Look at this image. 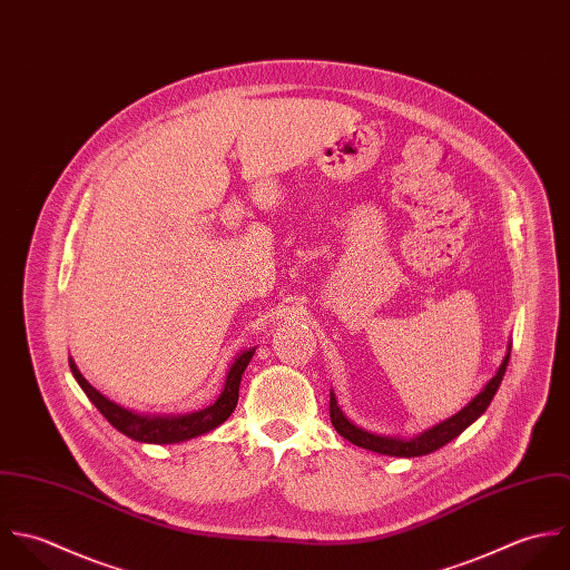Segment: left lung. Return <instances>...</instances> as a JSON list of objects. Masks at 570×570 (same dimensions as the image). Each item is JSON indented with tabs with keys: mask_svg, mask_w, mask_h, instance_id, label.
<instances>
[{
	"mask_svg": "<svg viewBox=\"0 0 570 570\" xmlns=\"http://www.w3.org/2000/svg\"><path fill=\"white\" fill-rule=\"evenodd\" d=\"M509 356H511V342L507 345V354H504L500 367L487 381V385L460 412H455L454 416H450V419H445V421L423 430L416 436H410V439L385 436V434H374V432H367V430L354 425L343 414L342 407L337 405L335 392H331V421H333V428L337 430V434L343 436L345 441H350L352 445L363 448L367 452L396 455V458H416V455L432 454V452L445 448L448 443H452L469 425H473L487 412L489 403L493 401V396H495V392H498V387L502 383V376H504L507 365H509Z\"/></svg>",
	"mask_w": 570,
	"mask_h": 570,
	"instance_id": "left-lung-1",
	"label": "left lung"
}]
</instances>
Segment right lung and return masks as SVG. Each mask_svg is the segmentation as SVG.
Returning a JSON list of instances; mask_svg holds the SVG:
<instances>
[{
    "instance_id": "1",
    "label": "right lung",
    "mask_w": 570,
    "mask_h": 570,
    "mask_svg": "<svg viewBox=\"0 0 570 570\" xmlns=\"http://www.w3.org/2000/svg\"><path fill=\"white\" fill-rule=\"evenodd\" d=\"M253 354H255V347L239 350L235 354L233 363L228 365L227 379H225L220 396L209 407L189 412V414H140V412L127 410L115 401H110L97 387H92L88 383V379L79 372L72 356H70V370H72V376L77 379V383L81 385V390L86 392V396L95 403V407L120 434H125L138 443L174 445V443H183V441H191L203 434H209L227 421L237 405L239 381H242V374H244L248 361L253 358Z\"/></svg>"
}]
</instances>
